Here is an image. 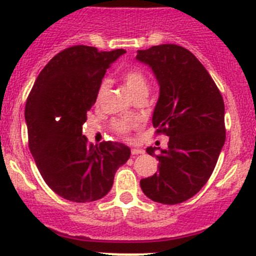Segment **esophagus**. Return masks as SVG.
<instances>
[{
	"instance_id": "1",
	"label": "esophagus",
	"mask_w": 256,
	"mask_h": 256,
	"mask_svg": "<svg viewBox=\"0 0 256 256\" xmlns=\"http://www.w3.org/2000/svg\"><path fill=\"white\" fill-rule=\"evenodd\" d=\"M130 152H132V155H140V154H144V151L142 148H132Z\"/></svg>"
}]
</instances>
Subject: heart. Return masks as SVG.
<instances>
[{
    "mask_svg": "<svg viewBox=\"0 0 256 256\" xmlns=\"http://www.w3.org/2000/svg\"><path fill=\"white\" fill-rule=\"evenodd\" d=\"M122 79H123L126 90L130 91V94L133 97H137L140 94H148V78L146 72L142 68L132 66L126 69L122 76ZM106 90H108V82L102 80L97 88L96 102H100ZM112 126L116 134L122 136L124 138H130L133 130L138 126V123L134 120H130V119H116V120L112 122Z\"/></svg>",
    "mask_w": 256,
    "mask_h": 256,
    "instance_id": "1",
    "label": "heart"
}]
</instances>
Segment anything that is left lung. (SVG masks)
Instances as JSON below:
<instances>
[{"instance_id": "1", "label": "left lung", "mask_w": 256, "mask_h": 256, "mask_svg": "<svg viewBox=\"0 0 256 256\" xmlns=\"http://www.w3.org/2000/svg\"><path fill=\"white\" fill-rule=\"evenodd\" d=\"M160 84L152 115L156 134L169 137L168 148L155 155L158 173L141 180L144 194L174 205L195 196L212 176L226 141L224 101L204 65L187 48L166 44L140 50Z\"/></svg>"}]
</instances>
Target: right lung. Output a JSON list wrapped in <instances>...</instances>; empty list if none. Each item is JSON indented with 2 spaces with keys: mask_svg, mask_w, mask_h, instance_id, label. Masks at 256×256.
<instances>
[{
  "mask_svg": "<svg viewBox=\"0 0 256 256\" xmlns=\"http://www.w3.org/2000/svg\"><path fill=\"white\" fill-rule=\"evenodd\" d=\"M122 48L72 46L55 55L36 79L26 104L28 144L47 186L74 202L96 201L110 191L130 150L115 141L100 146L82 134L97 88Z\"/></svg>",
  "mask_w": 256,
  "mask_h": 256,
  "instance_id": "obj_1",
  "label": "right lung"
}]
</instances>
